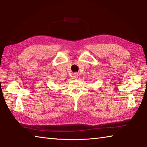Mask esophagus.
<instances>
[{
  "mask_svg": "<svg viewBox=\"0 0 147 147\" xmlns=\"http://www.w3.org/2000/svg\"><path fill=\"white\" fill-rule=\"evenodd\" d=\"M73 79H77L78 78V73H74L73 75Z\"/></svg>",
  "mask_w": 147,
  "mask_h": 147,
  "instance_id": "1",
  "label": "esophagus"
}]
</instances>
